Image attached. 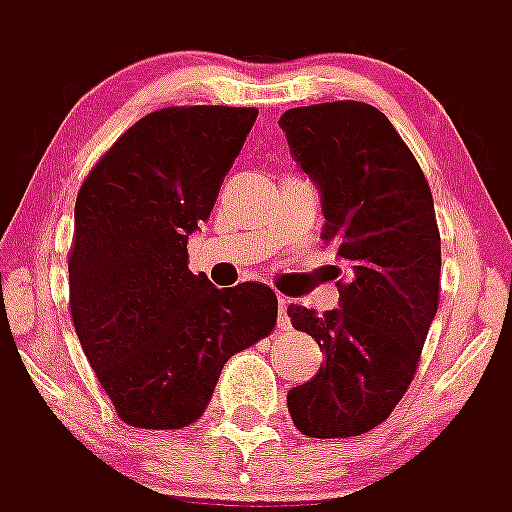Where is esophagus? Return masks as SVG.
I'll return each instance as SVG.
<instances>
[{
  "mask_svg": "<svg viewBox=\"0 0 512 512\" xmlns=\"http://www.w3.org/2000/svg\"><path fill=\"white\" fill-rule=\"evenodd\" d=\"M287 307H289V302L287 300H279V310H277V320H279V325H282L284 330L289 328V312H287Z\"/></svg>",
  "mask_w": 512,
  "mask_h": 512,
  "instance_id": "1",
  "label": "esophagus"
}]
</instances>
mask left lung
Here are the masks:
<instances>
[{
  "label": "left lung",
  "instance_id": "left-lung-1",
  "mask_svg": "<svg viewBox=\"0 0 512 512\" xmlns=\"http://www.w3.org/2000/svg\"><path fill=\"white\" fill-rule=\"evenodd\" d=\"M292 156L318 184L323 241L354 277L338 310L289 305L292 325L318 341L325 364L292 387L287 408L310 438H348L390 418L408 392L438 310L441 235L431 187L384 112L323 102L279 117Z\"/></svg>",
  "mask_w": 512,
  "mask_h": 512
}]
</instances>
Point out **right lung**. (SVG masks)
Instances as JSON below:
<instances>
[{
    "label": "right lung",
    "mask_w": 512,
    "mask_h": 512,
    "mask_svg": "<svg viewBox=\"0 0 512 512\" xmlns=\"http://www.w3.org/2000/svg\"><path fill=\"white\" fill-rule=\"evenodd\" d=\"M256 107H164L140 117L84 179L74 207L69 305L76 336L133 428L200 420L225 361L266 338V284L217 289L187 241L215 207Z\"/></svg>",
    "instance_id": "obj_1"
}]
</instances>
